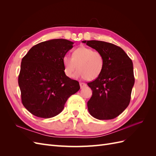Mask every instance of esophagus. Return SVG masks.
<instances>
[{
    "label": "esophagus",
    "instance_id": "esophagus-1",
    "mask_svg": "<svg viewBox=\"0 0 156 156\" xmlns=\"http://www.w3.org/2000/svg\"><path fill=\"white\" fill-rule=\"evenodd\" d=\"M79 84H80V87H81V88H83L87 86V84L85 83H80Z\"/></svg>",
    "mask_w": 156,
    "mask_h": 156
}]
</instances>
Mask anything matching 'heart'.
I'll return each instance as SVG.
<instances>
[{"label": "heart", "mask_w": 156, "mask_h": 156, "mask_svg": "<svg viewBox=\"0 0 156 156\" xmlns=\"http://www.w3.org/2000/svg\"><path fill=\"white\" fill-rule=\"evenodd\" d=\"M62 64L67 77H73L77 68L79 70L75 76L90 81L101 73L104 67V58L100 52L82 46L73 51L72 57L65 55L62 58Z\"/></svg>", "instance_id": "1"}]
</instances>
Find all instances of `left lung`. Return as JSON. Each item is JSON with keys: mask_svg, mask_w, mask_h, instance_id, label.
Listing matches in <instances>:
<instances>
[{"mask_svg": "<svg viewBox=\"0 0 156 156\" xmlns=\"http://www.w3.org/2000/svg\"><path fill=\"white\" fill-rule=\"evenodd\" d=\"M82 42L100 52L104 58L101 73L87 84L92 90L87 103L88 112L99 120L115 119L129 104L135 83L133 62L125 51L115 44L97 40Z\"/></svg>", "mask_w": 156, "mask_h": 156, "instance_id": "1", "label": "left lung"}]
</instances>
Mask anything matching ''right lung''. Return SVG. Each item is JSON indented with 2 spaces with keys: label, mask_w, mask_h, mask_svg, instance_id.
<instances>
[{
  "label": "right lung",
  "mask_w": 156,
  "mask_h": 156,
  "mask_svg": "<svg viewBox=\"0 0 156 156\" xmlns=\"http://www.w3.org/2000/svg\"><path fill=\"white\" fill-rule=\"evenodd\" d=\"M73 42L53 39L33 46L23 58L18 83L23 105L33 115L49 119L62 111L68 98L80 89L66 75L62 58Z\"/></svg>",
  "instance_id": "obj_1"
}]
</instances>
